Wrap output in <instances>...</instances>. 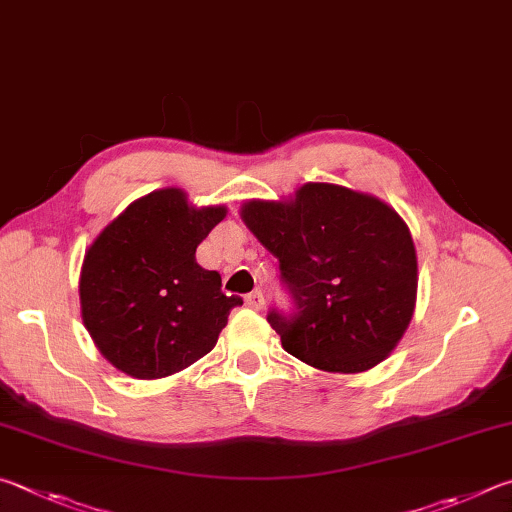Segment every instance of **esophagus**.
<instances>
[{"instance_id":"34e87169","label":"esophagus","mask_w":512,"mask_h":512,"mask_svg":"<svg viewBox=\"0 0 512 512\" xmlns=\"http://www.w3.org/2000/svg\"><path fill=\"white\" fill-rule=\"evenodd\" d=\"M245 303H247V306H249L251 310H261V308L265 306V297H263V292H261V290L249 292L247 297H245Z\"/></svg>"}]
</instances>
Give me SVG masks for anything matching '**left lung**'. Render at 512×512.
<instances>
[{
	"mask_svg": "<svg viewBox=\"0 0 512 512\" xmlns=\"http://www.w3.org/2000/svg\"><path fill=\"white\" fill-rule=\"evenodd\" d=\"M249 231L279 258L294 310H272L285 351L328 373L387 360L416 308L418 261L405 220L346 186L310 182L292 200H249Z\"/></svg>",
	"mask_w": 512,
	"mask_h": 512,
	"instance_id": "left-lung-1",
	"label": "left lung"
}]
</instances>
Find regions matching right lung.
Listing matches in <instances>:
<instances>
[{
  "instance_id": "add662e5",
  "label": "right lung",
  "mask_w": 512,
  "mask_h": 512,
  "mask_svg": "<svg viewBox=\"0 0 512 512\" xmlns=\"http://www.w3.org/2000/svg\"><path fill=\"white\" fill-rule=\"evenodd\" d=\"M227 206L188 204L179 188L134 200L98 233L80 270V312L98 351L137 380L186 369L211 351L240 297L195 249Z\"/></svg>"
}]
</instances>
